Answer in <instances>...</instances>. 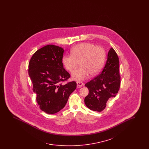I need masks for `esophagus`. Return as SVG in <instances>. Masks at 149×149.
I'll return each mask as SVG.
<instances>
[{
  "mask_svg": "<svg viewBox=\"0 0 149 149\" xmlns=\"http://www.w3.org/2000/svg\"><path fill=\"white\" fill-rule=\"evenodd\" d=\"M77 86H78V88H81V87H82V86H84V84L83 83L81 82V81H78V82L77 83Z\"/></svg>",
  "mask_w": 149,
  "mask_h": 149,
  "instance_id": "1",
  "label": "esophagus"
}]
</instances>
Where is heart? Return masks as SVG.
Returning a JSON list of instances; mask_svg holds the SVG:
<instances>
[{
	"instance_id": "b5f03b06",
	"label": "heart",
	"mask_w": 149,
	"mask_h": 149,
	"mask_svg": "<svg viewBox=\"0 0 149 149\" xmlns=\"http://www.w3.org/2000/svg\"><path fill=\"white\" fill-rule=\"evenodd\" d=\"M105 52L99 46L92 43H81L75 45L71 50V55L63 57V64L69 71H74L79 63L81 66L74 71L71 77L74 80L82 81L89 77L90 74L97 75L104 63Z\"/></svg>"
}]
</instances>
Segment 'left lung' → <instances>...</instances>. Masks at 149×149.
Segmentation results:
<instances>
[{
    "label": "left lung",
    "mask_w": 149,
    "mask_h": 149,
    "mask_svg": "<svg viewBox=\"0 0 149 149\" xmlns=\"http://www.w3.org/2000/svg\"><path fill=\"white\" fill-rule=\"evenodd\" d=\"M119 59L112 47L109 50L106 63L102 72L85 84L89 94L84 99L91 110L101 112L105 109L109 98L116 97L120 87Z\"/></svg>",
    "instance_id": "obj_1"
}]
</instances>
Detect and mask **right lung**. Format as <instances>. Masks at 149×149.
<instances>
[{
	"instance_id": "right-lung-1",
	"label": "right lung",
	"mask_w": 149,
	"mask_h": 149,
	"mask_svg": "<svg viewBox=\"0 0 149 149\" xmlns=\"http://www.w3.org/2000/svg\"><path fill=\"white\" fill-rule=\"evenodd\" d=\"M64 52L62 47L49 45L37 50L29 61L33 91L40 109L46 113H56L64 108L77 88L75 81L60 84L70 77L63 66Z\"/></svg>"
}]
</instances>
